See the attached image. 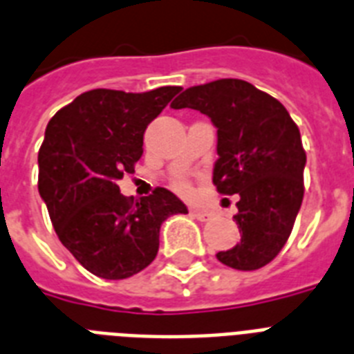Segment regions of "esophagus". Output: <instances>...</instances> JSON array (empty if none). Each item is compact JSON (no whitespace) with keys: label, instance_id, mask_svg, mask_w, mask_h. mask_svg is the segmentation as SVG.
Instances as JSON below:
<instances>
[{"label":"esophagus","instance_id":"34e87169","mask_svg":"<svg viewBox=\"0 0 354 354\" xmlns=\"http://www.w3.org/2000/svg\"><path fill=\"white\" fill-rule=\"evenodd\" d=\"M191 214L200 222H209L214 214L211 211H203V209H191Z\"/></svg>","mask_w":354,"mask_h":354}]
</instances>
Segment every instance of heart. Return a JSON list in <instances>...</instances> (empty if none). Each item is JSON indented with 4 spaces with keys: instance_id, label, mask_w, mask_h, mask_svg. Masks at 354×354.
Wrapping results in <instances>:
<instances>
[{
    "instance_id": "heart-1",
    "label": "heart",
    "mask_w": 354,
    "mask_h": 354,
    "mask_svg": "<svg viewBox=\"0 0 354 354\" xmlns=\"http://www.w3.org/2000/svg\"><path fill=\"white\" fill-rule=\"evenodd\" d=\"M174 189H176L180 194H183V196H187V194H191L192 187H191V182L187 180V178H178L176 182H174Z\"/></svg>"
}]
</instances>
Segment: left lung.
I'll list each match as a JSON object with an SVG mask.
<instances>
[{
	"mask_svg": "<svg viewBox=\"0 0 354 354\" xmlns=\"http://www.w3.org/2000/svg\"><path fill=\"white\" fill-rule=\"evenodd\" d=\"M172 109H194L218 129L212 183L238 194L240 243L216 258L238 271H254L277 258L304 200L306 151L300 131L277 97L243 80H216L183 91Z\"/></svg>",
	"mask_w": 354,
	"mask_h": 354,
	"instance_id": "8db88e82",
	"label": "left lung"
}]
</instances>
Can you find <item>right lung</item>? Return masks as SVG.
I'll return each instance as SVG.
<instances>
[{
	"mask_svg": "<svg viewBox=\"0 0 354 354\" xmlns=\"http://www.w3.org/2000/svg\"><path fill=\"white\" fill-rule=\"evenodd\" d=\"M182 87L94 88L56 112L37 154V189L57 238L88 272L123 280L158 254L160 227L185 203L156 187L140 200L118 187L143 154V132Z\"/></svg>",
	"mask_w": 354,
	"mask_h": 354,
	"instance_id": "add662e5",
	"label": "right lung"
}]
</instances>
